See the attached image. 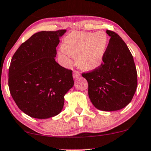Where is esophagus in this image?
I'll return each instance as SVG.
<instances>
[{
	"instance_id": "1",
	"label": "esophagus",
	"mask_w": 151,
	"mask_h": 151,
	"mask_svg": "<svg viewBox=\"0 0 151 151\" xmlns=\"http://www.w3.org/2000/svg\"><path fill=\"white\" fill-rule=\"evenodd\" d=\"M80 76V73H79V72L77 70H74L73 72V77L74 79H76V78H77L78 77H79Z\"/></svg>"
}]
</instances>
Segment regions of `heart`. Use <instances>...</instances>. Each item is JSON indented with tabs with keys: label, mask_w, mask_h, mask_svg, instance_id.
I'll return each mask as SVG.
<instances>
[{
	"label": "heart",
	"mask_w": 151,
	"mask_h": 151,
	"mask_svg": "<svg viewBox=\"0 0 151 151\" xmlns=\"http://www.w3.org/2000/svg\"><path fill=\"white\" fill-rule=\"evenodd\" d=\"M107 46L108 36L105 32H73L65 37L60 54L77 56L81 68L93 70L102 65Z\"/></svg>",
	"instance_id": "b5f03b06"
}]
</instances>
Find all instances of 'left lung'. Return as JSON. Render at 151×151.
<instances>
[{"instance_id":"left-lung-1","label":"left lung","mask_w":151,"mask_h":151,"mask_svg":"<svg viewBox=\"0 0 151 151\" xmlns=\"http://www.w3.org/2000/svg\"><path fill=\"white\" fill-rule=\"evenodd\" d=\"M110 41L103 63L91 72L83 73L88 83V96L95 108L115 111L131 102L137 87V72L133 56L122 38L107 30Z\"/></svg>"}]
</instances>
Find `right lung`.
Returning <instances> with one entry per match:
<instances>
[{"instance_id": "obj_1", "label": "right lung", "mask_w": 151, "mask_h": 151, "mask_svg": "<svg viewBox=\"0 0 151 151\" xmlns=\"http://www.w3.org/2000/svg\"><path fill=\"white\" fill-rule=\"evenodd\" d=\"M65 29L34 34L12 56L8 72L10 94L20 110L37 119L58 115L74 86L72 71L56 63V47Z\"/></svg>"}]
</instances>
